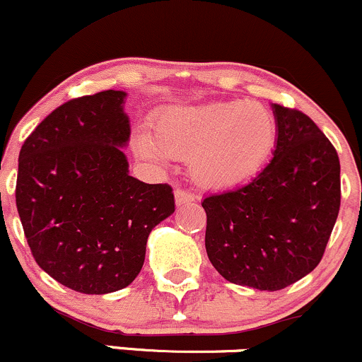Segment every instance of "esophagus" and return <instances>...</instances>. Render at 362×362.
Wrapping results in <instances>:
<instances>
[{
	"instance_id": "esophagus-1",
	"label": "esophagus",
	"mask_w": 362,
	"mask_h": 362,
	"mask_svg": "<svg viewBox=\"0 0 362 362\" xmlns=\"http://www.w3.org/2000/svg\"><path fill=\"white\" fill-rule=\"evenodd\" d=\"M174 195H176L177 205H185V204H188V202L195 200V195H193V192H189V189L177 188L176 192H174Z\"/></svg>"
}]
</instances>
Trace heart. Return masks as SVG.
<instances>
[{
	"mask_svg": "<svg viewBox=\"0 0 362 362\" xmlns=\"http://www.w3.org/2000/svg\"><path fill=\"white\" fill-rule=\"evenodd\" d=\"M155 134L174 157L188 155V169L205 186H229L245 180L269 157L276 122L267 108L245 100L174 107L155 119ZM139 153L162 160L165 151L139 136Z\"/></svg>",
	"mask_w": 362,
	"mask_h": 362,
	"instance_id": "1",
	"label": "heart"
}]
</instances>
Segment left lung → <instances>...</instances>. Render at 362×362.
<instances>
[{"label":"left lung","instance_id":"left-lung-1","mask_svg":"<svg viewBox=\"0 0 362 362\" xmlns=\"http://www.w3.org/2000/svg\"><path fill=\"white\" fill-rule=\"evenodd\" d=\"M278 139L248 182L205 197V248L235 285L276 291L309 274L340 211V160L309 115L273 105Z\"/></svg>","mask_w":362,"mask_h":362}]
</instances>
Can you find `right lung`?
Masks as SVG:
<instances>
[{
    "label": "right lung",
    "mask_w": 362,
    "mask_h": 362,
    "mask_svg": "<svg viewBox=\"0 0 362 362\" xmlns=\"http://www.w3.org/2000/svg\"><path fill=\"white\" fill-rule=\"evenodd\" d=\"M126 93L100 91L55 108L24 141L15 200L37 266L79 293L126 288L150 231L176 209L167 182L129 176Z\"/></svg>",
    "instance_id": "add662e5"
}]
</instances>
